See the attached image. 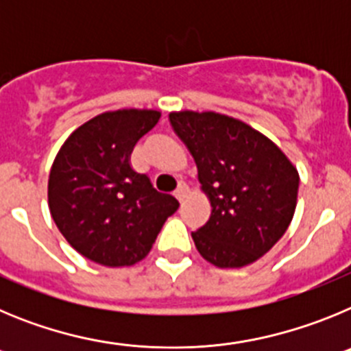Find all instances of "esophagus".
Instances as JSON below:
<instances>
[{
    "label": "esophagus",
    "instance_id": "34e87169",
    "mask_svg": "<svg viewBox=\"0 0 351 351\" xmlns=\"http://www.w3.org/2000/svg\"><path fill=\"white\" fill-rule=\"evenodd\" d=\"M186 191H188V186H186V184H184V182H179V186H178V190L173 191V197L178 198L179 202H182V198H184Z\"/></svg>",
    "mask_w": 351,
    "mask_h": 351
}]
</instances>
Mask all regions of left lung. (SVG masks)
I'll list each match as a JSON object with an SVG mask.
<instances>
[{"mask_svg":"<svg viewBox=\"0 0 351 351\" xmlns=\"http://www.w3.org/2000/svg\"><path fill=\"white\" fill-rule=\"evenodd\" d=\"M198 169L210 216L191 232L198 253L216 267L253 263L274 246L297 206L299 172L278 145L243 121L216 112L169 116Z\"/></svg>","mask_w":351,"mask_h":351,"instance_id":"8db88e82","label":"left lung"}]
</instances>
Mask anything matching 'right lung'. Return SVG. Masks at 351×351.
<instances>
[{
    "label": "right lung",
    "mask_w": 351,
    "mask_h": 351,
    "mask_svg": "<svg viewBox=\"0 0 351 351\" xmlns=\"http://www.w3.org/2000/svg\"><path fill=\"white\" fill-rule=\"evenodd\" d=\"M160 116L138 108L100 114L71 133L52 163V219L73 250L100 265L141 262L179 207L130 165L135 144Z\"/></svg>",
    "instance_id": "right-lung-1"
}]
</instances>
